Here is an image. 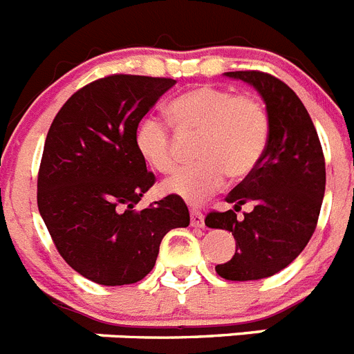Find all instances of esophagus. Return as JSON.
Returning a JSON list of instances; mask_svg holds the SVG:
<instances>
[{
	"label": "esophagus",
	"instance_id": "obj_1",
	"mask_svg": "<svg viewBox=\"0 0 354 354\" xmlns=\"http://www.w3.org/2000/svg\"><path fill=\"white\" fill-rule=\"evenodd\" d=\"M190 226H194V228H203L205 226V215L201 214L199 210H190Z\"/></svg>",
	"mask_w": 354,
	"mask_h": 354
}]
</instances>
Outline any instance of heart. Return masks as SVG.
Returning a JSON list of instances; mask_svg holds the SVG:
<instances>
[{"mask_svg": "<svg viewBox=\"0 0 354 354\" xmlns=\"http://www.w3.org/2000/svg\"><path fill=\"white\" fill-rule=\"evenodd\" d=\"M169 121L180 133H198L196 164L187 165L164 183V190L190 205H199L232 180L250 176L269 144L270 118L262 100L230 88H190L167 104ZM137 149L158 173H173L178 153L173 131L165 121L147 115L137 126Z\"/></svg>", "mask_w": 354, "mask_h": 354, "instance_id": "obj_1", "label": "heart"}]
</instances>
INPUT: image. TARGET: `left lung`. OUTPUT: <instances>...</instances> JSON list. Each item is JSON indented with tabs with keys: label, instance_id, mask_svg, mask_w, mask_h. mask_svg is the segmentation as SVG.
Listing matches in <instances>:
<instances>
[{
	"label": "left lung",
	"instance_id": "left-lung-1",
	"mask_svg": "<svg viewBox=\"0 0 354 354\" xmlns=\"http://www.w3.org/2000/svg\"><path fill=\"white\" fill-rule=\"evenodd\" d=\"M253 85L270 118L269 144L260 164L226 196L235 210L210 212L208 228L232 232V260L215 266L230 281L272 276L299 257L312 239L326 189V162L317 130L305 104L281 80L262 71L226 73ZM245 202L254 210L236 219Z\"/></svg>",
	"mask_w": 354,
	"mask_h": 354
}]
</instances>
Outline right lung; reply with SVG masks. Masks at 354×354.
<instances>
[{"instance_id": "obj_1", "label": "right lung", "mask_w": 354, "mask_h": 354, "mask_svg": "<svg viewBox=\"0 0 354 354\" xmlns=\"http://www.w3.org/2000/svg\"><path fill=\"white\" fill-rule=\"evenodd\" d=\"M174 84L104 76L76 91L49 126L37 207L60 257L94 283L140 281L165 233L189 226V208L173 194L133 210L156 181L135 144L137 126Z\"/></svg>"}]
</instances>
